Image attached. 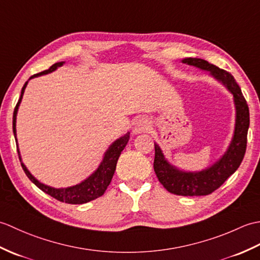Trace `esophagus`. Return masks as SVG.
<instances>
[{
    "label": "esophagus",
    "instance_id": "1",
    "mask_svg": "<svg viewBox=\"0 0 260 260\" xmlns=\"http://www.w3.org/2000/svg\"><path fill=\"white\" fill-rule=\"evenodd\" d=\"M151 127L150 120L146 118H139L135 120V123L133 124V133L134 134H141V133H145Z\"/></svg>",
    "mask_w": 260,
    "mask_h": 260
}]
</instances>
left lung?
Masks as SVG:
<instances>
[{"label":"left lung","instance_id":"left-lung-1","mask_svg":"<svg viewBox=\"0 0 260 260\" xmlns=\"http://www.w3.org/2000/svg\"><path fill=\"white\" fill-rule=\"evenodd\" d=\"M182 62L198 69L209 71L210 76L225 87L234 97L236 108L235 131L227 151L209 168L191 172L180 170L165 158L158 144L155 146L154 171L158 181L169 192L183 197L208 196L221 186L231 174H234L242 162L247 146V134L249 128V108L242 95L240 87L234 76L223 69L209 63L200 58H185Z\"/></svg>","mask_w":260,"mask_h":260}]
</instances>
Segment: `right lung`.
<instances>
[{
    "mask_svg": "<svg viewBox=\"0 0 260 260\" xmlns=\"http://www.w3.org/2000/svg\"><path fill=\"white\" fill-rule=\"evenodd\" d=\"M64 61L54 63L48 70H45L40 74L31 76L29 80L36 78V77L50 74L52 71L57 70L59 67H61ZM29 80L25 81V84L23 85V87H22L21 96L19 98V102L16 104V106L14 108V113H13V134H14L16 143H18V140H16V115H18L19 106L22 102V97H23V93ZM128 140H129V132H127L124 136L119 137V139L114 141L112 144L109 145L107 151L104 154V157L102 159L101 164L98 165V168L93 171V173H91L87 179L81 181L80 183L76 185L68 186V187H59V189H57V187H52L50 185H47L45 183H41L40 181L37 180L35 176L30 173V171L26 169L24 163L22 162L21 154L19 151V145H16V147H18L19 158L22 165V169H23L24 173L26 174L27 178L30 179L32 183H35L39 189L47 193V194L51 196L52 198L57 199L59 201L70 203V204H82V203H87L89 201L95 200V199L102 197L104 194L105 191L107 189V186L110 183V181L113 179V175L116 170V164H117L120 153L125 148Z\"/></svg>",
    "mask_w": 260,
    "mask_h": 260,
    "instance_id": "obj_1",
    "label": "right lung"
}]
</instances>
